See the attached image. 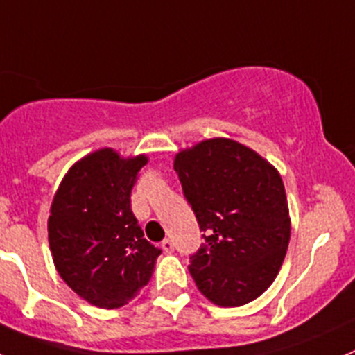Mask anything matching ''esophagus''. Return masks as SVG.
<instances>
[{
    "instance_id": "34e87169",
    "label": "esophagus",
    "mask_w": 355,
    "mask_h": 355,
    "mask_svg": "<svg viewBox=\"0 0 355 355\" xmlns=\"http://www.w3.org/2000/svg\"><path fill=\"white\" fill-rule=\"evenodd\" d=\"M162 249H164L165 252H172L174 251V242H172L171 239H164V241H162Z\"/></svg>"
}]
</instances>
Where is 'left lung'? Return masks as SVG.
Segmentation results:
<instances>
[{
  "instance_id": "1",
  "label": "left lung",
  "mask_w": 355,
  "mask_h": 355,
  "mask_svg": "<svg viewBox=\"0 0 355 355\" xmlns=\"http://www.w3.org/2000/svg\"><path fill=\"white\" fill-rule=\"evenodd\" d=\"M200 232L190 273L205 298L241 306L266 291L288 251L291 221L281 175L230 139L202 141L174 160Z\"/></svg>"
}]
</instances>
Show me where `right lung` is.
Wrapping results in <instances>:
<instances>
[{
    "label": "right lung",
    "instance_id": "obj_1",
    "mask_svg": "<svg viewBox=\"0 0 355 355\" xmlns=\"http://www.w3.org/2000/svg\"><path fill=\"white\" fill-rule=\"evenodd\" d=\"M146 157L94 151L69 168L52 202L49 242L53 263L76 295L101 309H118L150 282L162 249L144 239L130 207Z\"/></svg>",
    "mask_w": 355,
    "mask_h": 355
}]
</instances>
